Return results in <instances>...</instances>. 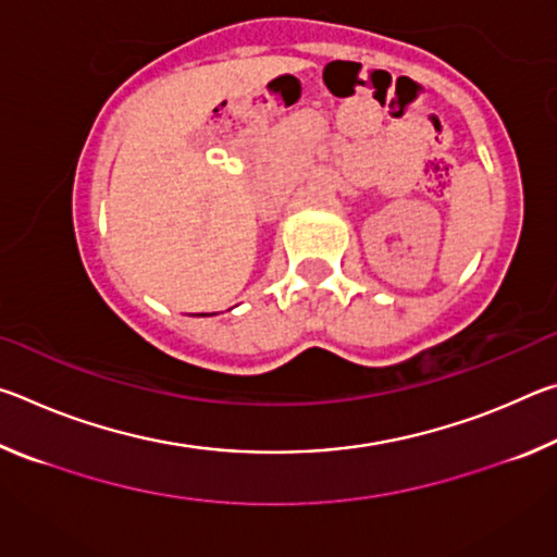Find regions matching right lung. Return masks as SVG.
I'll return each mask as SVG.
<instances>
[{
  "mask_svg": "<svg viewBox=\"0 0 557 557\" xmlns=\"http://www.w3.org/2000/svg\"><path fill=\"white\" fill-rule=\"evenodd\" d=\"M201 317H209V314H201Z\"/></svg>",
  "mask_w": 557,
  "mask_h": 557,
  "instance_id": "right-lung-1",
  "label": "right lung"
}]
</instances>
